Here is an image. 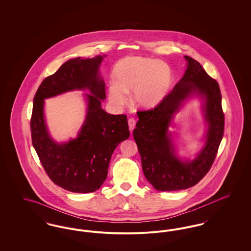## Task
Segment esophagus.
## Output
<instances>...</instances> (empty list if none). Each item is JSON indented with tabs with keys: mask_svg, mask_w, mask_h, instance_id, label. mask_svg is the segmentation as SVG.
Returning a JSON list of instances; mask_svg holds the SVG:
<instances>
[{
	"mask_svg": "<svg viewBox=\"0 0 251 251\" xmlns=\"http://www.w3.org/2000/svg\"><path fill=\"white\" fill-rule=\"evenodd\" d=\"M128 124H129L130 131H133V129L135 128V120H133V119H130V120H128Z\"/></svg>",
	"mask_w": 251,
	"mask_h": 251,
	"instance_id": "esophagus-1",
	"label": "esophagus"
}]
</instances>
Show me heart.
<instances>
[{
	"instance_id": "1",
	"label": "heart",
	"mask_w": 251,
	"mask_h": 251,
	"mask_svg": "<svg viewBox=\"0 0 251 251\" xmlns=\"http://www.w3.org/2000/svg\"><path fill=\"white\" fill-rule=\"evenodd\" d=\"M115 82L108 85V99L121 107L131 91V101L137 107L153 109L161 104L169 94L173 84L171 67L163 61L142 56H128L114 67Z\"/></svg>"
}]
</instances>
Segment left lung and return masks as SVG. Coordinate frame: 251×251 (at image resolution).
<instances>
[{
	"label": "left lung",
	"mask_w": 251,
	"mask_h": 251,
	"mask_svg": "<svg viewBox=\"0 0 251 251\" xmlns=\"http://www.w3.org/2000/svg\"><path fill=\"white\" fill-rule=\"evenodd\" d=\"M184 58L187 68L179 83L157 107L137 112L139 120L133 130L144 175L158 191H177L197 184L212 167L224 133L219 85L198 61ZM192 97L202 100L206 123L204 146L193 160L176 154L169 131L176 114Z\"/></svg>",
	"instance_id": "left-lung-1"
}]
</instances>
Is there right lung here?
<instances>
[{"label": "right lung", "mask_w": 251, "mask_h": 251, "mask_svg": "<svg viewBox=\"0 0 251 251\" xmlns=\"http://www.w3.org/2000/svg\"><path fill=\"white\" fill-rule=\"evenodd\" d=\"M105 56L67 61L43 80L34 98L31 118L33 146L49 178L73 193L98 190L107 177L115 149L130 136L127 117L108 114L101 108L106 95L100 67ZM75 90L90 91L84 94L86 119L77 138L58 144L48 132L45 100Z\"/></svg>", "instance_id": "add662e5"}]
</instances>
